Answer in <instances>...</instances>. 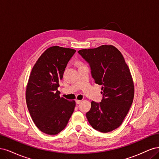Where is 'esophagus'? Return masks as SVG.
Here are the masks:
<instances>
[{
    "instance_id": "esophagus-1",
    "label": "esophagus",
    "mask_w": 159,
    "mask_h": 159,
    "mask_svg": "<svg viewBox=\"0 0 159 159\" xmlns=\"http://www.w3.org/2000/svg\"><path fill=\"white\" fill-rule=\"evenodd\" d=\"M81 100H79V99H76L75 100V102H76L77 104H80L81 103Z\"/></svg>"
}]
</instances>
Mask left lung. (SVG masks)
<instances>
[{"label":"left lung","instance_id":"8db88e82","mask_svg":"<svg viewBox=\"0 0 159 159\" xmlns=\"http://www.w3.org/2000/svg\"><path fill=\"white\" fill-rule=\"evenodd\" d=\"M78 53L89 64L95 83L103 86L102 102H91L86 117L94 129L112 131L122 124L133 103L134 89L130 70L121 53L112 45Z\"/></svg>","mask_w":159,"mask_h":159}]
</instances>
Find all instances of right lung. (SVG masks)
<instances>
[{
	"label": "right lung",
	"instance_id": "right-lung-1",
	"mask_svg": "<svg viewBox=\"0 0 159 159\" xmlns=\"http://www.w3.org/2000/svg\"><path fill=\"white\" fill-rule=\"evenodd\" d=\"M76 50L52 46L36 61L26 89V101L30 116L40 131L54 135L64 129L75 107V101L60 96L59 81L69 60Z\"/></svg>",
	"mask_w": 159,
	"mask_h": 159
}]
</instances>
